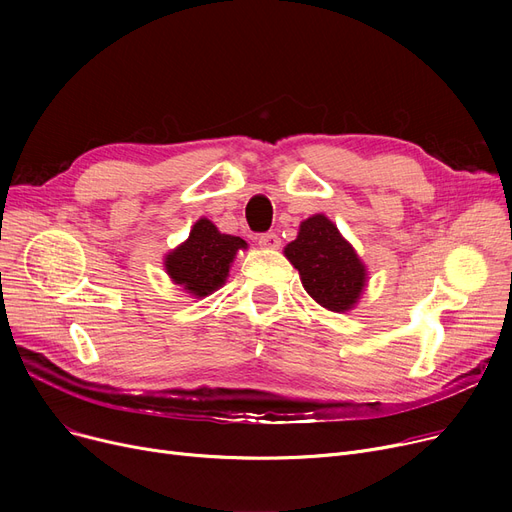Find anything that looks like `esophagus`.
<instances>
[{
	"label": "esophagus",
	"instance_id": "obj_1",
	"mask_svg": "<svg viewBox=\"0 0 512 512\" xmlns=\"http://www.w3.org/2000/svg\"><path fill=\"white\" fill-rule=\"evenodd\" d=\"M257 242H259L261 249H280V245H282V240H280V236H278L276 232L259 234V236H257Z\"/></svg>",
	"mask_w": 512,
	"mask_h": 512
}]
</instances>
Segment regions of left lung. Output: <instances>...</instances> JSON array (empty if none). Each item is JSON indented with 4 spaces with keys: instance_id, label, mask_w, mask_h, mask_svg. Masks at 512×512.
<instances>
[{
    "instance_id": "left-lung-1",
    "label": "left lung",
    "mask_w": 512,
    "mask_h": 512,
    "mask_svg": "<svg viewBox=\"0 0 512 512\" xmlns=\"http://www.w3.org/2000/svg\"><path fill=\"white\" fill-rule=\"evenodd\" d=\"M309 297L334 313L351 311L363 294L367 270L353 245L324 213L301 222L299 236L284 249Z\"/></svg>"
}]
</instances>
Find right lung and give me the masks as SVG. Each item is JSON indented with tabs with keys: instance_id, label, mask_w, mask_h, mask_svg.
Masks as SVG:
<instances>
[{
	"instance_id": "right-lung-1",
	"label": "right lung",
	"mask_w": 512,
	"mask_h": 512,
	"mask_svg": "<svg viewBox=\"0 0 512 512\" xmlns=\"http://www.w3.org/2000/svg\"><path fill=\"white\" fill-rule=\"evenodd\" d=\"M242 249H247V242L240 236L222 234L207 218H201L182 245L166 255L164 265L174 284L201 299L224 286L230 263Z\"/></svg>"
}]
</instances>
